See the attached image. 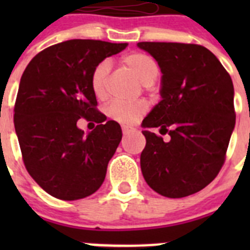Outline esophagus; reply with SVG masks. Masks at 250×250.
I'll return each mask as SVG.
<instances>
[{"label": "esophagus", "instance_id": "34e87169", "mask_svg": "<svg viewBox=\"0 0 250 250\" xmlns=\"http://www.w3.org/2000/svg\"><path fill=\"white\" fill-rule=\"evenodd\" d=\"M121 129H123L124 135H127V134H130V132L135 131V129H134V127L127 126V125H123V127H121Z\"/></svg>", "mask_w": 250, "mask_h": 250}]
</instances>
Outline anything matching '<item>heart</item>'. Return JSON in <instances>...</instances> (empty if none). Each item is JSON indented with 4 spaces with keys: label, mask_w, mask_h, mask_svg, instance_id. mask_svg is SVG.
I'll return each mask as SVG.
<instances>
[{
    "label": "heart",
    "mask_w": 250,
    "mask_h": 250,
    "mask_svg": "<svg viewBox=\"0 0 250 250\" xmlns=\"http://www.w3.org/2000/svg\"><path fill=\"white\" fill-rule=\"evenodd\" d=\"M120 63L131 72L143 85H151L156 80L159 67L150 56L141 52H131L121 57ZM109 72V62L103 61L94 68L90 79V85L94 95L98 99H105V80ZM147 109L145 101L138 100L132 103L112 101L106 106V115L112 120L121 124H134Z\"/></svg>",
    "instance_id": "1"
}]
</instances>
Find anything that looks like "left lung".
I'll return each instance as SVG.
<instances>
[{"mask_svg": "<svg viewBox=\"0 0 250 250\" xmlns=\"http://www.w3.org/2000/svg\"><path fill=\"white\" fill-rule=\"evenodd\" d=\"M161 70V101L143 121L170 140L144 130L141 173L167 198L191 195L222 169L235 125L230 75L207 47L195 43L139 42Z\"/></svg>", "mask_w": 250, "mask_h": 250, "instance_id": "left-lung-1", "label": "left lung"}]
</instances>
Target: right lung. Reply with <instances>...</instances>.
Wrapping results in <instances>:
<instances>
[{
    "label": "right lung",
    "instance_id": "1",
    "mask_svg": "<svg viewBox=\"0 0 250 250\" xmlns=\"http://www.w3.org/2000/svg\"><path fill=\"white\" fill-rule=\"evenodd\" d=\"M127 43L68 40L45 48L22 74L15 103V130L28 174L61 200L91 195L105 180L123 132L106 121L90 85L94 68ZM99 124L85 136L79 118Z\"/></svg>",
    "mask_w": 250,
    "mask_h": 250
}]
</instances>
